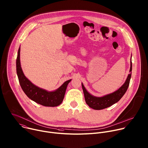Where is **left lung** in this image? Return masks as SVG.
I'll use <instances>...</instances> for the list:
<instances>
[{"mask_svg":"<svg viewBox=\"0 0 148 148\" xmlns=\"http://www.w3.org/2000/svg\"><path fill=\"white\" fill-rule=\"evenodd\" d=\"M130 72L132 71V62L131 59V66H130ZM131 77V73L129 74L128 77L121 87H120L117 90L113 93L105 95L103 97H95L89 94L85 89L84 85L82 83V87L84 94L85 100L86 104L92 109L95 110H102L108 107L111 106L113 104L117 103L120 100L121 98L126 92Z\"/></svg>","mask_w":148,"mask_h":148,"instance_id":"8db88e82","label":"left lung"}]
</instances>
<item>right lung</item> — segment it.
<instances>
[{"label": "right lung", "instance_id": "obj_1", "mask_svg": "<svg viewBox=\"0 0 148 148\" xmlns=\"http://www.w3.org/2000/svg\"><path fill=\"white\" fill-rule=\"evenodd\" d=\"M20 47L16 60V70L20 86L26 95L36 103L44 106L55 107L60 105L64 99L66 90L71 79L66 81L59 88L53 92H47L34 85L24 75L20 65Z\"/></svg>", "mask_w": 148, "mask_h": 148}]
</instances>
